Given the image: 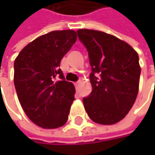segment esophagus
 Segmentation results:
<instances>
[{
    "instance_id": "obj_1",
    "label": "esophagus",
    "mask_w": 155,
    "mask_h": 155,
    "mask_svg": "<svg viewBox=\"0 0 155 155\" xmlns=\"http://www.w3.org/2000/svg\"><path fill=\"white\" fill-rule=\"evenodd\" d=\"M80 81H78V82H77V83H75L74 84H75V87H76V88H78V87L79 86V84H80Z\"/></svg>"
}]
</instances>
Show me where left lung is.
Wrapping results in <instances>:
<instances>
[{"label": "left lung", "instance_id": "1", "mask_svg": "<svg viewBox=\"0 0 155 155\" xmlns=\"http://www.w3.org/2000/svg\"><path fill=\"white\" fill-rule=\"evenodd\" d=\"M77 33L87 48L92 70L90 75L92 91L83 99L84 109L93 122L115 124L131 110L139 91L138 53L128 43L109 33L91 29H79Z\"/></svg>", "mask_w": 155, "mask_h": 155}]
</instances>
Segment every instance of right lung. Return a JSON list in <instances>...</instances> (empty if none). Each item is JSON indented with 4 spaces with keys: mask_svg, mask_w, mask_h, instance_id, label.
Instances as JSON below:
<instances>
[{
    "mask_svg": "<svg viewBox=\"0 0 155 155\" xmlns=\"http://www.w3.org/2000/svg\"><path fill=\"white\" fill-rule=\"evenodd\" d=\"M77 40L74 30L52 31L27 45L15 60L14 83L28 118L43 128L64 125L74 101L72 83L64 80L60 62ZM59 76L60 81H56Z\"/></svg>",
    "mask_w": 155,
    "mask_h": 155,
    "instance_id": "right-lung-1",
    "label": "right lung"
}]
</instances>
